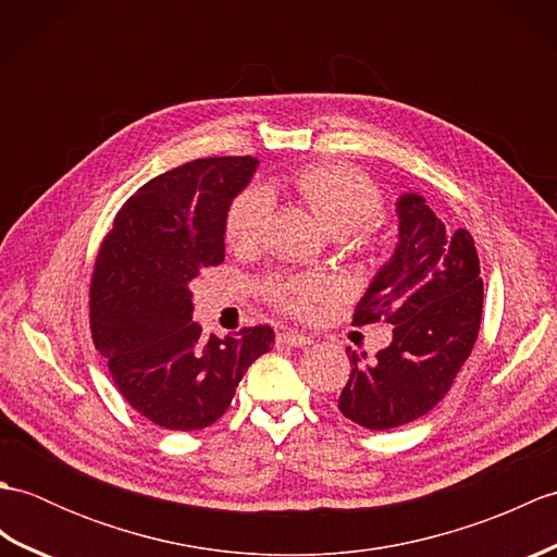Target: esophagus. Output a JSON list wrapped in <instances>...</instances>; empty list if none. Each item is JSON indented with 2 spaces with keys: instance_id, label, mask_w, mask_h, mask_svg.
I'll list each match as a JSON object with an SVG mask.
<instances>
[{
  "instance_id": "esophagus-1",
  "label": "esophagus",
  "mask_w": 557,
  "mask_h": 557,
  "mask_svg": "<svg viewBox=\"0 0 557 557\" xmlns=\"http://www.w3.org/2000/svg\"><path fill=\"white\" fill-rule=\"evenodd\" d=\"M277 339L282 342V345L294 347V349H304V347L313 345V337L301 335V333H297V330H285V333L277 335Z\"/></svg>"
}]
</instances>
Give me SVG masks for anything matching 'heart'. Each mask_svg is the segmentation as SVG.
Masks as SVG:
<instances>
[{"label": "heart", "mask_w": 557, "mask_h": 557, "mask_svg": "<svg viewBox=\"0 0 557 557\" xmlns=\"http://www.w3.org/2000/svg\"><path fill=\"white\" fill-rule=\"evenodd\" d=\"M297 191L313 215L321 220L327 234L349 236L366 227L381 212L377 186L361 170L342 162L313 164L297 180ZM272 215V194L265 186H248L234 198L227 212V242L236 251L263 242ZM327 282L321 277H304L280 282L272 287V297L287 311H306L313 301L325 297Z\"/></svg>", "instance_id": "1"}]
</instances>
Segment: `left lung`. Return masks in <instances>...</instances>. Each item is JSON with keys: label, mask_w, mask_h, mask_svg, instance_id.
<instances>
[{"label": "left lung", "mask_w": 557, "mask_h": 557, "mask_svg": "<svg viewBox=\"0 0 557 557\" xmlns=\"http://www.w3.org/2000/svg\"><path fill=\"white\" fill-rule=\"evenodd\" d=\"M395 212L393 256L354 313L357 325L385 318L393 342L373 361L347 349L351 375L337 397V409L371 431L417 421L447 395L474 349L483 306L471 234L443 224L419 194H401Z\"/></svg>", "instance_id": "8db88e82"}]
</instances>
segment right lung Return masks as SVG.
Listing matches in <instances>:
<instances>
[{"label": "right lung", "instance_id": "add662e5", "mask_svg": "<svg viewBox=\"0 0 557 557\" xmlns=\"http://www.w3.org/2000/svg\"><path fill=\"white\" fill-rule=\"evenodd\" d=\"M258 158L186 162L144 184L104 236L90 282V330L120 393L170 431L215 423L260 354L270 325L203 337L194 282L224 260L232 200L251 184Z\"/></svg>", "mask_w": 557, "mask_h": 557}]
</instances>
